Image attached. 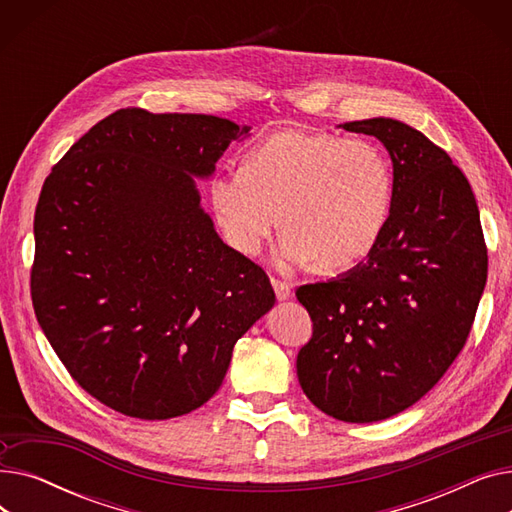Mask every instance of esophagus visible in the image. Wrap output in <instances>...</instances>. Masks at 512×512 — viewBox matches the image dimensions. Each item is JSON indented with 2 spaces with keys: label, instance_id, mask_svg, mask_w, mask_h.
<instances>
[{
  "label": "esophagus",
  "instance_id": "34e87169",
  "mask_svg": "<svg viewBox=\"0 0 512 512\" xmlns=\"http://www.w3.org/2000/svg\"><path fill=\"white\" fill-rule=\"evenodd\" d=\"M274 290H276L278 301H286V299H290V294H292V284H288L284 280H274Z\"/></svg>",
  "mask_w": 512,
  "mask_h": 512
}]
</instances>
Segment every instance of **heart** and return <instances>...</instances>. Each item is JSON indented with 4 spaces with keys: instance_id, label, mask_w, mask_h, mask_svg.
Masks as SVG:
<instances>
[{
    "instance_id": "heart-1",
    "label": "heart",
    "mask_w": 512,
    "mask_h": 512,
    "mask_svg": "<svg viewBox=\"0 0 512 512\" xmlns=\"http://www.w3.org/2000/svg\"><path fill=\"white\" fill-rule=\"evenodd\" d=\"M207 201L234 251L257 255L282 220L286 263L319 259L321 267L340 270L378 245L392 203V174L384 151L367 139L280 130L242 151L240 168L215 170Z\"/></svg>"
}]
</instances>
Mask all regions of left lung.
I'll return each mask as SVG.
<instances>
[{
	"label": "left lung",
	"mask_w": 512,
	"mask_h": 512,
	"mask_svg": "<svg viewBox=\"0 0 512 512\" xmlns=\"http://www.w3.org/2000/svg\"><path fill=\"white\" fill-rule=\"evenodd\" d=\"M342 128L388 149L390 215L365 263L297 288L313 321L297 375L326 415L371 423L415 405L463 351L488 280V247L471 184L444 149L392 118Z\"/></svg>",
	"instance_id": "obj_1"
}]
</instances>
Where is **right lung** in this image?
<instances>
[{"instance_id":"obj_1","label":"right lung","mask_w":512,"mask_h":512,"mask_svg":"<svg viewBox=\"0 0 512 512\" xmlns=\"http://www.w3.org/2000/svg\"><path fill=\"white\" fill-rule=\"evenodd\" d=\"M249 132L205 114L126 107L45 178L31 297L74 382L122 415L172 419L222 386L232 348L270 311V278L224 245L197 178Z\"/></svg>"}]
</instances>
